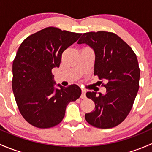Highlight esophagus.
Segmentation results:
<instances>
[{
  "instance_id": "obj_1",
  "label": "esophagus",
  "mask_w": 152,
  "mask_h": 152,
  "mask_svg": "<svg viewBox=\"0 0 152 152\" xmlns=\"http://www.w3.org/2000/svg\"><path fill=\"white\" fill-rule=\"evenodd\" d=\"M86 98V92L85 90H82V95H81V99H85Z\"/></svg>"
}]
</instances>
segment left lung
<instances>
[{
  "instance_id": "left-lung-1",
  "label": "left lung",
  "mask_w": 152,
  "mask_h": 152,
  "mask_svg": "<svg viewBox=\"0 0 152 152\" xmlns=\"http://www.w3.org/2000/svg\"><path fill=\"white\" fill-rule=\"evenodd\" d=\"M78 44H86L94 50V75L105 81L104 95L87 92L95 102V110L85 114L90 125L101 129L120 124L129 113L139 89L140 69L137 56L115 34L107 31L84 33Z\"/></svg>"
}]
</instances>
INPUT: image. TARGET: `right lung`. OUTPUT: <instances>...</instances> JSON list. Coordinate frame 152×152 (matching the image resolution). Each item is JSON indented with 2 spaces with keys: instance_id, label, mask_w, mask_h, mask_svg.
I'll list each match as a JSON object with an SVG mask.
<instances>
[{
  "instance_id": "obj_1",
  "label": "right lung",
  "mask_w": 152,
  "mask_h": 152,
  "mask_svg": "<svg viewBox=\"0 0 152 152\" xmlns=\"http://www.w3.org/2000/svg\"><path fill=\"white\" fill-rule=\"evenodd\" d=\"M82 34L48 27L21 43L12 64V90L20 113L37 128H50L65 117L66 107L80 97L76 85H54L51 70L59 67L64 50Z\"/></svg>"
}]
</instances>
